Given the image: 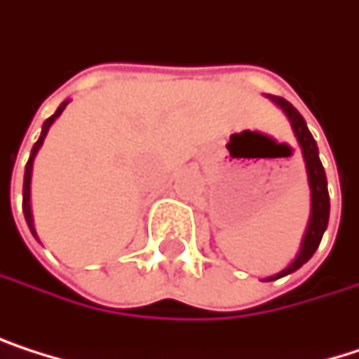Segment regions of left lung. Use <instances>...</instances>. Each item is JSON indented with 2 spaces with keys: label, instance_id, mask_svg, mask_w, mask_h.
<instances>
[{
  "label": "left lung",
  "instance_id": "left-lung-1",
  "mask_svg": "<svg viewBox=\"0 0 359 359\" xmlns=\"http://www.w3.org/2000/svg\"><path fill=\"white\" fill-rule=\"evenodd\" d=\"M271 101H275L285 111V116L290 118V124L294 128V135H296V140H298V144L302 148V156H304L306 173H309V186H311V219H309V229H306V235L302 239V248H300V254L296 256V260L287 269H283L281 273L269 277L266 281H273V279H279V277H285V275L294 273L313 254H316V250L320 248V241L324 237V231L328 226V215H330V196H328L326 171H324L322 161L318 156V144L309 133L304 118L298 114V109L290 101H285L281 97H271Z\"/></svg>",
  "mask_w": 359,
  "mask_h": 359
}]
</instances>
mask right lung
<instances>
[{
	"label": "right lung",
	"instance_id": "right-lung-1",
	"mask_svg": "<svg viewBox=\"0 0 359 359\" xmlns=\"http://www.w3.org/2000/svg\"><path fill=\"white\" fill-rule=\"evenodd\" d=\"M69 101H63L61 105H59V109L43 122V126H41V135H39V140L35 142V146H33V150H31V156H29V161H27V167H25V184H22V213H25V219H27V224H29V229H31V233L35 235V231H33V217H31V205H29V192H31V169H33V158H35V154H37V150H39V146L43 144V137H46V133H48V128H50V124L61 116V111L65 109V105H67Z\"/></svg>",
	"mask_w": 359,
	"mask_h": 359
}]
</instances>
